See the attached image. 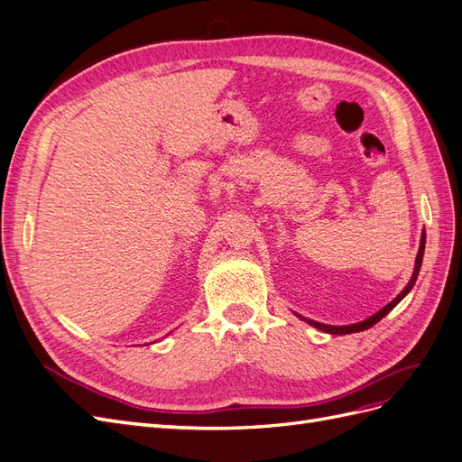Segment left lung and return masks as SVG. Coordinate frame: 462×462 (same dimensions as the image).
<instances>
[{"mask_svg":"<svg viewBox=\"0 0 462 462\" xmlns=\"http://www.w3.org/2000/svg\"><path fill=\"white\" fill-rule=\"evenodd\" d=\"M424 245H426V233L422 235V241H420V248H418V254H416V263H414V273H412V277H411V282H409V285L404 287L402 291H401V295L393 300V302H389L387 306H383V309L377 312V314H374V316H370L368 319H365V321H358V324H353V326H326V324H318V321H312V319H306V318H302V319H306L309 321L310 326H314V328H318V329H321V331H326V333H335V335H345V333H356V331H365V329H368V328H372L374 324H377V321H380L385 314H389L391 310L395 309V306L407 297V292L414 287V283H416V277H418V272H420V265H422V258H424Z\"/></svg>","mask_w":462,"mask_h":462,"instance_id":"1","label":"left lung"}]
</instances>
